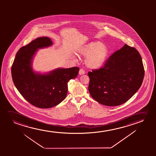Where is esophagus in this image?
<instances>
[{"mask_svg":"<svg viewBox=\"0 0 156 156\" xmlns=\"http://www.w3.org/2000/svg\"><path fill=\"white\" fill-rule=\"evenodd\" d=\"M84 73H85V71H84V70H83V69H80L79 70V75H83Z\"/></svg>","mask_w":156,"mask_h":156,"instance_id":"34e87169","label":"esophagus"}]
</instances>
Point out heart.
Listing matches in <instances>:
<instances>
[{
  "label": "heart",
  "instance_id": "obj_1",
  "mask_svg": "<svg viewBox=\"0 0 156 156\" xmlns=\"http://www.w3.org/2000/svg\"><path fill=\"white\" fill-rule=\"evenodd\" d=\"M77 53L86 56L85 63L87 68L98 70L102 68L109 60L110 49L102 42L94 41L79 47Z\"/></svg>",
  "mask_w": 156,
  "mask_h": 156
}]
</instances>
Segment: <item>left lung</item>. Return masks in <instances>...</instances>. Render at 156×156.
Returning <instances> with one entry per match:
<instances>
[{
  "label": "left lung",
  "mask_w": 156,
  "mask_h": 156,
  "mask_svg": "<svg viewBox=\"0 0 156 156\" xmlns=\"http://www.w3.org/2000/svg\"><path fill=\"white\" fill-rule=\"evenodd\" d=\"M88 75L92 98L101 105L114 107L126 102L136 93L143 82L144 70L139 51L125 44L103 68Z\"/></svg>",
  "instance_id": "8db88e82"
}]
</instances>
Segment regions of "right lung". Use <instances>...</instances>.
<instances>
[{
    "label": "right lung",
    "instance_id": "obj_1",
    "mask_svg": "<svg viewBox=\"0 0 156 156\" xmlns=\"http://www.w3.org/2000/svg\"><path fill=\"white\" fill-rule=\"evenodd\" d=\"M51 39L43 37L32 41L17 51L12 66V76L15 87L26 100L35 107L50 108L66 98L68 83L77 77L79 69L58 68L47 73L34 70V56L39 49L51 46Z\"/></svg>",
    "mask_w": 156,
    "mask_h": 156
}]
</instances>
